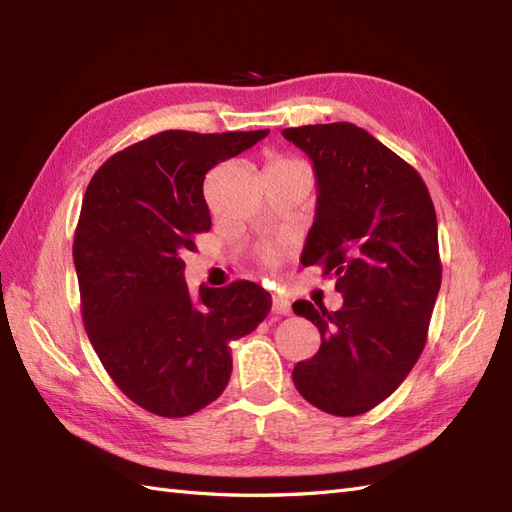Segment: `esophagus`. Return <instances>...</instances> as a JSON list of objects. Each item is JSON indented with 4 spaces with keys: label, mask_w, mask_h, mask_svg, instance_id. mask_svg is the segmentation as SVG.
I'll return each mask as SVG.
<instances>
[{
    "label": "esophagus",
    "mask_w": 512,
    "mask_h": 512,
    "mask_svg": "<svg viewBox=\"0 0 512 512\" xmlns=\"http://www.w3.org/2000/svg\"><path fill=\"white\" fill-rule=\"evenodd\" d=\"M273 312L275 314H290V303L284 297H273Z\"/></svg>",
    "instance_id": "esophagus-1"
}]
</instances>
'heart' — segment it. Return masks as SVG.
Instances as JSON below:
<instances>
[{"label": "heart", "instance_id": "1", "mask_svg": "<svg viewBox=\"0 0 512 512\" xmlns=\"http://www.w3.org/2000/svg\"><path fill=\"white\" fill-rule=\"evenodd\" d=\"M297 160H290V158H277V160H273L270 162V167H286V165H295ZM281 257H284V248L281 246H275V248H270V250H266V255H264V259L268 264H279L281 262Z\"/></svg>", "mask_w": 512, "mask_h": 512}]
</instances>
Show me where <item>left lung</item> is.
<instances>
[{"instance_id": "obj_1", "label": "left lung", "mask_w": 512, "mask_h": 512, "mask_svg": "<svg viewBox=\"0 0 512 512\" xmlns=\"http://www.w3.org/2000/svg\"><path fill=\"white\" fill-rule=\"evenodd\" d=\"M312 160L317 213L303 266L336 277V312L295 301L321 332L319 352L292 380L332 416L374 409L420 358L442 281L438 220L427 184L383 143L352 123L284 129Z\"/></svg>"}]
</instances>
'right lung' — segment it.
<instances>
[{
  "mask_svg": "<svg viewBox=\"0 0 512 512\" xmlns=\"http://www.w3.org/2000/svg\"><path fill=\"white\" fill-rule=\"evenodd\" d=\"M268 132L169 129L118 151L85 191L72 246L85 332L118 389L156 416H191L220 396L228 343L273 306L253 281L200 286L193 301L182 259L211 228L206 171Z\"/></svg>",
  "mask_w": 512,
  "mask_h": 512,
  "instance_id": "obj_1",
  "label": "right lung"
}]
</instances>
